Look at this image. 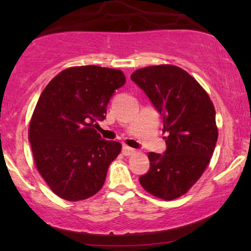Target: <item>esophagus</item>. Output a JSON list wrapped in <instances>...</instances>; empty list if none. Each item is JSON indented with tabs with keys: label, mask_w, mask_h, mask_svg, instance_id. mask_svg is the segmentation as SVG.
<instances>
[{
	"label": "esophagus",
	"mask_w": 251,
	"mask_h": 251,
	"mask_svg": "<svg viewBox=\"0 0 251 251\" xmlns=\"http://www.w3.org/2000/svg\"><path fill=\"white\" fill-rule=\"evenodd\" d=\"M135 153V150L128 148V146H123V154L128 157V155H132Z\"/></svg>",
	"instance_id": "obj_1"
}]
</instances>
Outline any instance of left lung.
I'll list each match as a JSON object with an SVG mask.
<instances>
[{
    "instance_id": "8db88e82",
    "label": "left lung",
    "mask_w": 251,
    "mask_h": 251,
    "mask_svg": "<svg viewBox=\"0 0 251 251\" xmlns=\"http://www.w3.org/2000/svg\"><path fill=\"white\" fill-rule=\"evenodd\" d=\"M131 80L163 117L164 153L150 152V170L139 181L155 197L171 201L188 192L201 178L217 143L216 112L196 80L177 66H150Z\"/></svg>"
}]
</instances>
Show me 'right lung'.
Masks as SVG:
<instances>
[{
	"instance_id": "right-lung-1",
	"label": "right lung",
	"mask_w": 251,
	"mask_h": 251,
	"mask_svg": "<svg viewBox=\"0 0 251 251\" xmlns=\"http://www.w3.org/2000/svg\"><path fill=\"white\" fill-rule=\"evenodd\" d=\"M125 82L119 70L80 66L57 74L40 96L29 143L40 175L63 200H86L102 188L122 145L102 139L94 127Z\"/></svg>"
}]
</instances>
